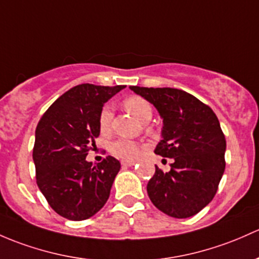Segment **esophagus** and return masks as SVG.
<instances>
[{"instance_id":"1","label":"esophagus","mask_w":259,"mask_h":259,"mask_svg":"<svg viewBox=\"0 0 259 259\" xmlns=\"http://www.w3.org/2000/svg\"><path fill=\"white\" fill-rule=\"evenodd\" d=\"M121 165L125 166V167H130V166L135 165V161H133V160H122Z\"/></svg>"}]
</instances>
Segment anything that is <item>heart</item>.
Returning a JSON list of instances; mask_svg holds the SVG:
<instances>
[{
  "label": "heart",
  "instance_id": "1",
  "mask_svg": "<svg viewBox=\"0 0 259 259\" xmlns=\"http://www.w3.org/2000/svg\"><path fill=\"white\" fill-rule=\"evenodd\" d=\"M124 108L126 111L139 119L140 121L146 122L151 119L152 108L149 102L139 95H132L124 100ZM111 121H113V110L109 105L102 108L99 116H98V126L102 135H108L111 132ZM140 144L137 141L129 140V139H118L113 141L109 146V151L116 157L124 160L137 159L140 152Z\"/></svg>",
  "mask_w": 259,
  "mask_h": 259
}]
</instances>
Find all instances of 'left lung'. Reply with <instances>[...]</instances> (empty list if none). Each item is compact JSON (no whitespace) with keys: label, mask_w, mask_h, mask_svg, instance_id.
Returning <instances> with one entry per match:
<instances>
[{"label":"left lung","mask_w":259,"mask_h":259,"mask_svg":"<svg viewBox=\"0 0 259 259\" xmlns=\"http://www.w3.org/2000/svg\"><path fill=\"white\" fill-rule=\"evenodd\" d=\"M130 89L157 109L164 126L155 154L174 160L167 172L155 165L146 187L151 202L175 219L194 216L211 202L225 172L226 139L216 114L180 89Z\"/></svg>","instance_id":"obj_1"}]
</instances>
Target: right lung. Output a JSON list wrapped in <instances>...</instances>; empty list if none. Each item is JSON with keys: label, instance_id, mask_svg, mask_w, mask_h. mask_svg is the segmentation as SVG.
Instances as JSON below:
<instances>
[{"label": "right lung", "instance_id": "add662e5", "mask_svg": "<svg viewBox=\"0 0 259 259\" xmlns=\"http://www.w3.org/2000/svg\"><path fill=\"white\" fill-rule=\"evenodd\" d=\"M124 88L89 83L73 87L38 122L33 148L37 185L51 207L64 219L83 221L108 201L120 162L107 156L92 164L85 157L99 137L100 110Z\"/></svg>", "mask_w": 259, "mask_h": 259}]
</instances>
